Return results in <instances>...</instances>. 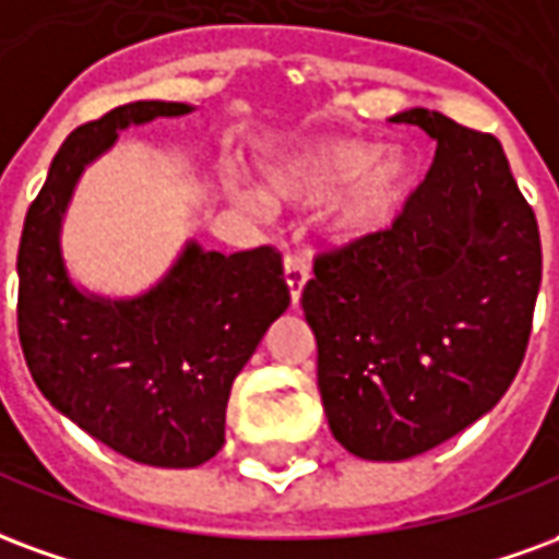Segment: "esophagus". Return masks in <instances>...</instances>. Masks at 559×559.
<instances>
[{"instance_id":"obj_1","label":"esophagus","mask_w":559,"mask_h":559,"mask_svg":"<svg viewBox=\"0 0 559 559\" xmlns=\"http://www.w3.org/2000/svg\"><path fill=\"white\" fill-rule=\"evenodd\" d=\"M283 274H285V285H288V295H292V307L300 304V295H304V285L309 280L307 264L295 259V255H288L283 264Z\"/></svg>"}]
</instances>
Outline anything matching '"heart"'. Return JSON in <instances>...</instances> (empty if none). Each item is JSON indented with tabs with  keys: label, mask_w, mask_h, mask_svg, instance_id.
<instances>
[{
	"label": "heart",
	"mask_w": 559,
	"mask_h": 559,
	"mask_svg": "<svg viewBox=\"0 0 559 559\" xmlns=\"http://www.w3.org/2000/svg\"><path fill=\"white\" fill-rule=\"evenodd\" d=\"M417 178L405 145L374 148L360 140H316L262 166L264 195L274 205H323L321 231L333 243H360L393 226ZM229 195L250 211H264V195L231 181Z\"/></svg>",
	"instance_id": "b5f03b06"
}]
</instances>
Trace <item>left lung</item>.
Returning <instances> with one entry per match:
<instances>
[{"label": "left lung", "mask_w": 559, "mask_h": 559, "mask_svg": "<svg viewBox=\"0 0 559 559\" xmlns=\"http://www.w3.org/2000/svg\"><path fill=\"white\" fill-rule=\"evenodd\" d=\"M396 124L438 151L381 235L321 255L304 288L333 438L366 462H405L495 408L519 372L542 243L500 142L431 109Z\"/></svg>", "instance_id": "obj_1"}]
</instances>
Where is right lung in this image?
Masks as SVG:
<instances>
[{"mask_svg": "<svg viewBox=\"0 0 559 559\" xmlns=\"http://www.w3.org/2000/svg\"><path fill=\"white\" fill-rule=\"evenodd\" d=\"M193 109L136 100L73 130L28 205L17 252L32 381L92 438L151 467H199L217 455L231 381L292 300L276 250L223 255L193 238L140 295L109 297L73 280L62 229L85 169L121 130Z\"/></svg>", "mask_w": 559, "mask_h": 559, "instance_id": "right-lung-1", "label": "right lung"}]
</instances>
